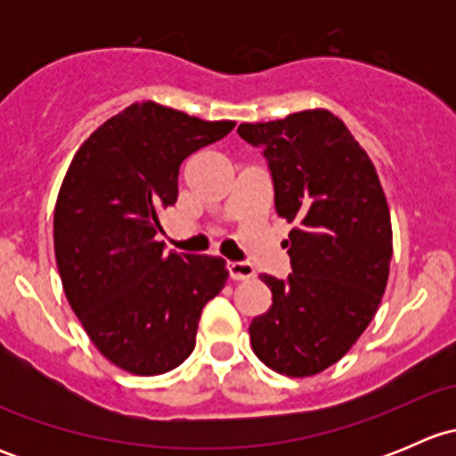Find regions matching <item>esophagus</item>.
<instances>
[{"label": "esophagus", "mask_w": 456, "mask_h": 456, "mask_svg": "<svg viewBox=\"0 0 456 456\" xmlns=\"http://www.w3.org/2000/svg\"><path fill=\"white\" fill-rule=\"evenodd\" d=\"M229 278L232 280H251L256 278V269L247 262H227Z\"/></svg>", "instance_id": "obj_1"}]
</instances>
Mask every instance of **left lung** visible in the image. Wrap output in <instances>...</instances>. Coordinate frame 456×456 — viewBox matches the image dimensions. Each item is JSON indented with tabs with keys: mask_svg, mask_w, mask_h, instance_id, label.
Instances as JSON below:
<instances>
[{
	"mask_svg": "<svg viewBox=\"0 0 456 456\" xmlns=\"http://www.w3.org/2000/svg\"><path fill=\"white\" fill-rule=\"evenodd\" d=\"M238 134L265 147L275 214L293 223L287 282L260 275L271 306L249 324L262 364L311 377L342 360L381 305L393 257V227L377 169L344 121L324 108Z\"/></svg>",
	"mask_w": 456,
	"mask_h": 456,
	"instance_id": "obj_1",
	"label": "left lung"
}]
</instances>
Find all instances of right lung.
I'll list each match as a JSON object with an SVG mask.
<instances>
[{
  "label": "right lung",
  "mask_w": 456,
  "mask_h": 456,
  "mask_svg": "<svg viewBox=\"0 0 456 456\" xmlns=\"http://www.w3.org/2000/svg\"><path fill=\"white\" fill-rule=\"evenodd\" d=\"M233 121L132 103L81 142L54 205L63 291L96 351L132 375H163L196 346L202 306L223 291V257L165 254L160 214L178 167Z\"/></svg>",
  "instance_id": "1"
}]
</instances>
